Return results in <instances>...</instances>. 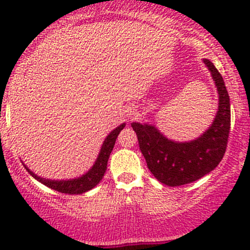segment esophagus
I'll return each mask as SVG.
<instances>
[{
    "label": "esophagus",
    "instance_id": "obj_1",
    "mask_svg": "<svg viewBox=\"0 0 250 250\" xmlns=\"http://www.w3.org/2000/svg\"><path fill=\"white\" fill-rule=\"evenodd\" d=\"M127 115H128V117H129V118H133V117H134V116H135V112H134V110H132V109H130L129 111H128V113H127Z\"/></svg>",
    "mask_w": 250,
    "mask_h": 250
}]
</instances>
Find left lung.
<instances>
[{
  "mask_svg": "<svg viewBox=\"0 0 250 250\" xmlns=\"http://www.w3.org/2000/svg\"><path fill=\"white\" fill-rule=\"evenodd\" d=\"M219 93V110L213 125L198 139L174 143L163 137L153 125L132 123L141 153L150 172L168 186H180L198 180L220 163L225 155L231 125L230 97L223 76L213 62L204 59Z\"/></svg>",
  "mask_w": 250,
  "mask_h": 250,
  "instance_id": "obj_1",
  "label": "left lung"
}]
</instances>
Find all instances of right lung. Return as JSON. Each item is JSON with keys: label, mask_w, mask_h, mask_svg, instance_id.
<instances>
[{"label": "right lung", "mask_w": 250, "mask_h": 250, "mask_svg": "<svg viewBox=\"0 0 250 250\" xmlns=\"http://www.w3.org/2000/svg\"><path fill=\"white\" fill-rule=\"evenodd\" d=\"M125 125H121L120 127L113 129L112 132L107 135L106 139L104 141V144H103L99 156H98L94 166L92 167V169H89V172L85 173L84 175H82L81 178L72 179V180H65V181L64 180L62 181L48 180V179H42L40 178V176H37L36 174L32 173L27 167L25 168H26L27 172L31 174L36 180H39L40 183H42L43 185L48 186V188L58 191V192L69 193V195H80V193L87 192V191L92 190L94 186H97L98 184H99V181L103 179V176H104L111 151H112L113 146H115L116 139H117L118 134H120L121 130L125 128Z\"/></svg>", "instance_id": "add662e5"}]
</instances>
